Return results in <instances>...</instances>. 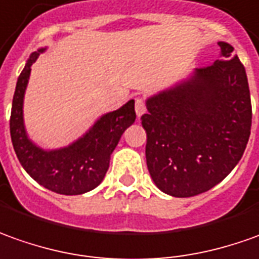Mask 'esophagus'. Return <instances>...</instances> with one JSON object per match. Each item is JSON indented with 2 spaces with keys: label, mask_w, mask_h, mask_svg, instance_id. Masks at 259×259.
<instances>
[{
  "label": "esophagus",
  "mask_w": 259,
  "mask_h": 259,
  "mask_svg": "<svg viewBox=\"0 0 259 259\" xmlns=\"http://www.w3.org/2000/svg\"><path fill=\"white\" fill-rule=\"evenodd\" d=\"M135 109H136V115L137 117L143 115L146 112V105H144V100L142 98H137L136 99V105H135Z\"/></svg>",
  "instance_id": "esophagus-1"
}]
</instances>
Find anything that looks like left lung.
<instances>
[{
	"label": "left lung",
	"instance_id": "left-lung-1",
	"mask_svg": "<svg viewBox=\"0 0 259 259\" xmlns=\"http://www.w3.org/2000/svg\"><path fill=\"white\" fill-rule=\"evenodd\" d=\"M215 62L146 100V161L154 184L173 197L205 193L231 173L247 147L252 107L244 65L218 42Z\"/></svg>",
	"mask_w": 259,
	"mask_h": 259
}]
</instances>
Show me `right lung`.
<instances>
[{
	"label": "right lung",
	"mask_w": 259,
	"mask_h": 259,
	"mask_svg": "<svg viewBox=\"0 0 259 259\" xmlns=\"http://www.w3.org/2000/svg\"><path fill=\"white\" fill-rule=\"evenodd\" d=\"M47 48L32 52L19 75L12 99L10 132L21 166L36 183L58 194L78 196L98 187L105 179L110 154L123 132L136 119L135 100L100 116L82 137L66 147L44 150L28 137L24 124V96L31 66Z\"/></svg>",
	"instance_id": "add662e5"
}]
</instances>
